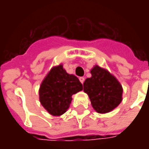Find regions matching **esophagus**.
<instances>
[{"mask_svg":"<svg viewBox=\"0 0 149 149\" xmlns=\"http://www.w3.org/2000/svg\"><path fill=\"white\" fill-rule=\"evenodd\" d=\"M79 80H80V81L81 82V84H83L84 82V77H80L79 78Z\"/></svg>","mask_w":149,"mask_h":149,"instance_id":"34e87169","label":"esophagus"}]
</instances>
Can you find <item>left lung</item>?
<instances>
[{"label": "left lung", "instance_id": "obj_1", "mask_svg": "<svg viewBox=\"0 0 149 149\" xmlns=\"http://www.w3.org/2000/svg\"><path fill=\"white\" fill-rule=\"evenodd\" d=\"M91 74L92 77L84 82V92L88 94L96 112H111L121 102V84L108 70L98 65L91 69Z\"/></svg>", "mask_w": 149, "mask_h": 149}]
</instances>
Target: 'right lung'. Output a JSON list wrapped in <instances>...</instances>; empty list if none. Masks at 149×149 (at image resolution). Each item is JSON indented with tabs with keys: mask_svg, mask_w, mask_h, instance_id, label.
<instances>
[{
	"mask_svg": "<svg viewBox=\"0 0 149 149\" xmlns=\"http://www.w3.org/2000/svg\"><path fill=\"white\" fill-rule=\"evenodd\" d=\"M83 89L79 79L68 74L60 65L52 68L40 86L39 99L49 114H64L71 104L72 96Z\"/></svg>",
	"mask_w": 149,
	"mask_h": 149,
	"instance_id": "add662e5",
	"label": "right lung"
}]
</instances>
